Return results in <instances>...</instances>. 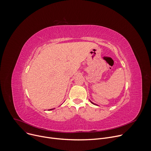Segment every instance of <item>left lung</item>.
<instances>
[{
    "label": "left lung",
    "instance_id": "obj_1",
    "mask_svg": "<svg viewBox=\"0 0 151 151\" xmlns=\"http://www.w3.org/2000/svg\"><path fill=\"white\" fill-rule=\"evenodd\" d=\"M91 103H93V104H95V105H97V104H94V103H93V102H92V101H91Z\"/></svg>",
    "mask_w": 151,
    "mask_h": 151
}]
</instances>
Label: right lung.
Wrapping results in <instances>:
<instances>
[{
    "label": "right lung",
    "mask_w": 151,
    "mask_h": 151,
    "mask_svg": "<svg viewBox=\"0 0 151 151\" xmlns=\"http://www.w3.org/2000/svg\"><path fill=\"white\" fill-rule=\"evenodd\" d=\"M52 109H49L48 111H50V110H52Z\"/></svg>",
    "instance_id": "add662e5"
}]
</instances>
